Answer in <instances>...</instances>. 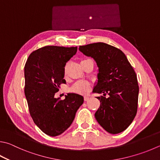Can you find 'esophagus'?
Returning <instances> with one entry per match:
<instances>
[{
    "mask_svg": "<svg viewBox=\"0 0 160 160\" xmlns=\"http://www.w3.org/2000/svg\"><path fill=\"white\" fill-rule=\"evenodd\" d=\"M84 100H85V101H87L89 100V97H84Z\"/></svg>",
    "mask_w": 160,
    "mask_h": 160,
    "instance_id": "1",
    "label": "esophagus"
}]
</instances>
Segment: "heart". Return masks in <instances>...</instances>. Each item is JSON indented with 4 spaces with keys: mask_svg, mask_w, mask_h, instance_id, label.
<instances>
[{
    "mask_svg": "<svg viewBox=\"0 0 160 160\" xmlns=\"http://www.w3.org/2000/svg\"><path fill=\"white\" fill-rule=\"evenodd\" d=\"M91 59H82L81 61V65L83 64L84 63H85ZM66 72V71H65ZM71 90L73 92L78 93V94H86L89 92L90 90V85L88 82H78L75 84V85L72 86L71 88Z\"/></svg>",
    "mask_w": 160,
    "mask_h": 160,
    "instance_id": "heart-1",
    "label": "heart"
}]
</instances>
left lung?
Returning a JSON list of instances; mask_svg holds the SVG:
<instances>
[{
	"mask_svg": "<svg viewBox=\"0 0 160 160\" xmlns=\"http://www.w3.org/2000/svg\"><path fill=\"white\" fill-rule=\"evenodd\" d=\"M79 50L94 59L98 68V81L93 93L101 96L95 118L106 132L112 134L125 130L137 112L139 88L136 74L120 50L104 42L80 46Z\"/></svg>",
	"mask_w": 160,
	"mask_h": 160,
	"instance_id": "obj_1",
	"label": "left lung"
}]
</instances>
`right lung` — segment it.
I'll list each match as a JSON object with an SVG mask.
<instances>
[{"mask_svg": "<svg viewBox=\"0 0 160 160\" xmlns=\"http://www.w3.org/2000/svg\"><path fill=\"white\" fill-rule=\"evenodd\" d=\"M78 48L45 46L32 52L24 66V93L34 123L48 136L62 134L71 126L83 97L68 93L63 100L54 98L65 84L66 63Z\"/></svg>", "mask_w": 160, "mask_h": 160, "instance_id": "1", "label": "right lung"}]
</instances>
